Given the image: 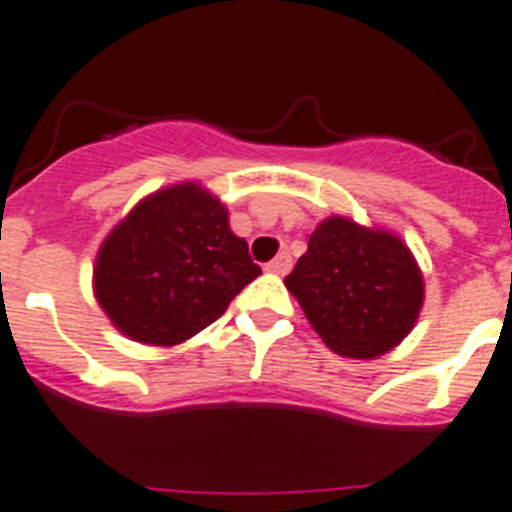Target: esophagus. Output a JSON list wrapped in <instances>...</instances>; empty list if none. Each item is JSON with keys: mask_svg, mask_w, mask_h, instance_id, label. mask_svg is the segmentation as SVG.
I'll use <instances>...</instances> for the list:
<instances>
[{"mask_svg": "<svg viewBox=\"0 0 512 512\" xmlns=\"http://www.w3.org/2000/svg\"><path fill=\"white\" fill-rule=\"evenodd\" d=\"M290 266H292L290 256H287V253H279L277 259H272V261H269V264H266V272L287 274V272H290Z\"/></svg>", "mask_w": 512, "mask_h": 512, "instance_id": "34e87169", "label": "esophagus"}]
</instances>
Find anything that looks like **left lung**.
<instances>
[{
    "label": "left lung",
    "mask_w": 512,
    "mask_h": 512,
    "mask_svg": "<svg viewBox=\"0 0 512 512\" xmlns=\"http://www.w3.org/2000/svg\"><path fill=\"white\" fill-rule=\"evenodd\" d=\"M313 331L336 355L373 360L404 342L425 303V279L404 240L331 214L285 277Z\"/></svg>",
    "instance_id": "left-lung-1"
}]
</instances>
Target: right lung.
<instances>
[{
  "label": "right lung",
  "mask_w": 512,
  "mask_h": 512,
  "mask_svg": "<svg viewBox=\"0 0 512 512\" xmlns=\"http://www.w3.org/2000/svg\"><path fill=\"white\" fill-rule=\"evenodd\" d=\"M259 274L225 204L186 181L144 196L106 235L93 290L121 334L173 347L217 321Z\"/></svg>",
  "instance_id": "add662e5"
}]
</instances>
